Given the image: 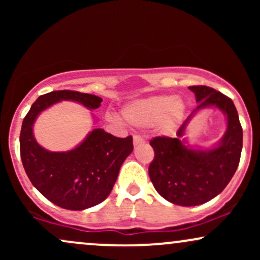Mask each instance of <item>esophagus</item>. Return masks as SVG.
Listing matches in <instances>:
<instances>
[{"label": "esophagus", "instance_id": "obj_1", "mask_svg": "<svg viewBox=\"0 0 260 260\" xmlns=\"http://www.w3.org/2000/svg\"><path fill=\"white\" fill-rule=\"evenodd\" d=\"M145 143V140L142 138V137H139V136H134L133 137V144L134 145H139V144H144Z\"/></svg>", "mask_w": 260, "mask_h": 260}]
</instances>
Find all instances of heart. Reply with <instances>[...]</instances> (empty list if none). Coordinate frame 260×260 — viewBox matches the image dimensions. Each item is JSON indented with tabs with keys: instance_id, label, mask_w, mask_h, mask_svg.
I'll list each match as a JSON object with an SVG mask.
<instances>
[{
	"instance_id": "heart-1",
	"label": "heart",
	"mask_w": 260,
	"mask_h": 260,
	"mask_svg": "<svg viewBox=\"0 0 260 260\" xmlns=\"http://www.w3.org/2000/svg\"><path fill=\"white\" fill-rule=\"evenodd\" d=\"M186 104L174 95H156L129 103L122 110L123 118L134 127L157 124L164 134H171L183 120Z\"/></svg>"
}]
</instances>
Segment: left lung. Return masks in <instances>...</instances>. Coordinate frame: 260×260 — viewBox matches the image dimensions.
Returning a JSON list of instances; mask_svg holds the SVG:
<instances>
[{"instance_id": "8db88e82", "label": "left lung", "mask_w": 260, "mask_h": 260, "mask_svg": "<svg viewBox=\"0 0 260 260\" xmlns=\"http://www.w3.org/2000/svg\"><path fill=\"white\" fill-rule=\"evenodd\" d=\"M196 110L177 131L176 138L156 137L150 142L155 151L149 177L166 201L182 207L204 204L225 189L240 162L243 132L234 101L205 85L189 86ZM216 108L226 117V132L213 148L192 147L184 138L187 123L197 112Z\"/></svg>"}]
</instances>
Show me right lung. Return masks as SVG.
Instances as JSON below:
<instances>
[{
	"mask_svg": "<svg viewBox=\"0 0 260 260\" xmlns=\"http://www.w3.org/2000/svg\"><path fill=\"white\" fill-rule=\"evenodd\" d=\"M74 101L95 110L103 99L73 90L51 91L39 96L23 120L20 157L29 180L45 198L68 210H84L104 202L111 193L118 172L133 151L132 137L117 138L95 128L76 148L50 151L34 137V123L41 112L61 101Z\"/></svg>",
	"mask_w": 260,
	"mask_h": 260,
	"instance_id": "1",
	"label": "right lung"
}]
</instances>
